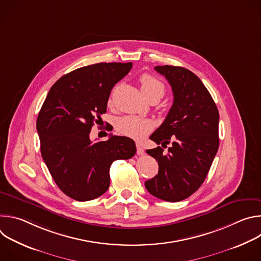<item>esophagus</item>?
Masks as SVG:
<instances>
[{"mask_svg": "<svg viewBox=\"0 0 261 261\" xmlns=\"http://www.w3.org/2000/svg\"><path fill=\"white\" fill-rule=\"evenodd\" d=\"M136 147H137V155H142L144 150L142 148L141 144L140 143H136Z\"/></svg>", "mask_w": 261, "mask_h": 261, "instance_id": "1", "label": "esophagus"}]
</instances>
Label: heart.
<instances>
[{
	"mask_svg": "<svg viewBox=\"0 0 261 261\" xmlns=\"http://www.w3.org/2000/svg\"><path fill=\"white\" fill-rule=\"evenodd\" d=\"M139 82L141 91L146 99H150L151 97L161 99L163 97L165 93L164 85L151 74H143ZM116 129L122 135L140 140L154 129V123L146 119L128 116L120 118L117 121Z\"/></svg>",
	"mask_w": 261,
	"mask_h": 261,
	"instance_id": "1",
	"label": "heart"
}]
</instances>
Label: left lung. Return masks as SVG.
<instances>
[{
	"label": "left lung",
	"mask_w": 261,
	"mask_h": 261,
	"mask_svg": "<svg viewBox=\"0 0 261 261\" xmlns=\"http://www.w3.org/2000/svg\"><path fill=\"white\" fill-rule=\"evenodd\" d=\"M171 86L173 103L162 125L150 136L158 145L146 153L159 171L144 182L157 198L175 202L192 195L204 181L219 147V111L202 82L190 70L156 66ZM171 143L169 152L163 147Z\"/></svg>",
	"instance_id": "1"
}]
</instances>
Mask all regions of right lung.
Listing matches in <instances>:
<instances>
[{"instance_id":"add662e5","label":"right lung","mask_w":261,"mask_h":261,"mask_svg":"<svg viewBox=\"0 0 261 261\" xmlns=\"http://www.w3.org/2000/svg\"><path fill=\"white\" fill-rule=\"evenodd\" d=\"M132 63H98L62 76L49 90L37 119L42 158L58 187L77 201L95 199L109 187V168L136 153L134 140L109 136L92 142L94 123L106 113L111 90Z\"/></svg>"}]
</instances>
